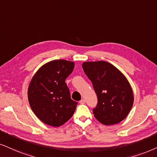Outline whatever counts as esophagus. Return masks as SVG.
<instances>
[{
	"instance_id": "esophagus-1",
	"label": "esophagus",
	"mask_w": 157,
	"mask_h": 157,
	"mask_svg": "<svg viewBox=\"0 0 157 157\" xmlns=\"http://www.w3.org/2000/svg\"><path fill=\"white\" fill-rule=\"evenodd\" d=\"M80 104H85V99H82V100L80 101Z\"/></svg>"
}]
</instances>
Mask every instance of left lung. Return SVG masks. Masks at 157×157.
I'll return each mask as SVG.
<instances>
[{
    "label": "left lung",
    "mask_w": 157,
    "mask_h": 157,
    "mask_svg": "<svg viewBox=\"0 0 157 157\" xmlns=\"http://www.w3.org/2000/svg\"><path fill=\"white\" fill-rule=\"evenodd\" d=\"M82 68L98 98V104L93 109L95 117L106 125L122 121L133 104V93L126 77L104 61L84 62Z\"/></svg>",
    "instance_id": "obj_1"
}]
</instances>
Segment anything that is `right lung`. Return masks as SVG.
Returning <instances> with one entry per match:
<instances>
[{
    "label": "right lung",
    "mask_w": 157,
    "mask_h": 157,
    "mask_svg": "<svg viewBox=\"0 0 157 157\" xmlns=\"http://www.w3.org/2000/svg\"><path fill=\"white\" fill-rule=\"evenodd\" d=\"M75 67L72 61L48 62L33 76L28 88L32 110L45 124L59 127L72 117L77 102L70 97L65 80Z\"/></svg>",
    "instance_id": "1"
}]
</instances>
